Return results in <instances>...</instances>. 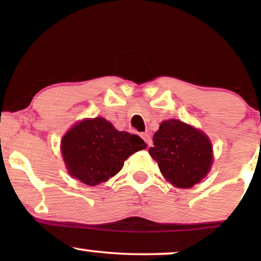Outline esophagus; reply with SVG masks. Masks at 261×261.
Listing matches in <instances>:
<instances>
[{
  "instance_id": "obj_1",
  "label": "esophagus",
  "mask_w": 261,
  "mask_h": 261,
  "mask_svg": "<svg viewBox=\"0 0 261 261\" xmlns=\"http://www.w3.org/2000/svg\"><path fill=\"white\" fill-rule=\"evenodd\" d=\"M141 138L144 139L146 144H147L148 146H151V142H152V141H151V137H149L148 133H142V134H141Z\"/></svg>"
}]
</instances>
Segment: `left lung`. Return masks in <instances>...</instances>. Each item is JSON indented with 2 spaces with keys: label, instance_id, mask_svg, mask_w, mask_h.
<instances>
[{
  "label": "left lung",
  "instance_id": "8db88e82",
  "mask_svg": "<svg viewBox=\"0 0 261 261\" xmlns=\"http://www.w3.org/2000/svg\"><path fill=\"white\" fill-rule=\"evenodd\" d=\"M148 153L174 187L188 189L204 178L213 164V147L202 130L179 120H166L153 135Z\"/></svg>",
  "mask_w": 261,
  "mask_h": 261
}]
</instances>
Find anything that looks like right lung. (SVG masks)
I'll return each instance as SVG.
<instances>
[{"label": "right lung", "mask_w": 261, "mask_h": 261, "mask_svg": "<svg viewBox=\"0 0 261 261\" xmlns=\"http://www.w3.org/2000/svg\"><path fill=\"white\" fill-rule=\"evenodd\" d=\"M146 147L140 137L116 130L105 117L77 122L60 144L70 176L90 187L115 176L128 156Z\"/></svg>", "instance_id": "right-lung-1"}]
</instances>
